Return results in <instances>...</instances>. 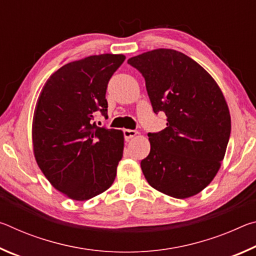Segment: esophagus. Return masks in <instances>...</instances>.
Returning a JSON list of instances; mask_svg holds the SVG:
<instances>
[{"label":"esophagus","instance_id":"esophagus-1","mask_svg":"<svg viewBox=\"0 0 256 256\" xmlns=\"http://www.w3.org/2000/svg\"><path fill=\"white\" fill-rule=\"evenodd\" d=\"M123 134H124V138L125 140H130V138H134L138 134V132L136 130H123Z\"/></svg>","mask_w":256,"mask_h":256}]
</instances>
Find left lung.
Here are the masks:
<instances>
[{"label": "left lung", "mask_w": 256, "mask_h": 256, "mask_svg": "<svg viewBox=\"0 0 256 256\" xmlns=\"http://www.w3.org/2000/svg\"><path fill=\"white\" fill-rule=\"evenodd\" d=\"M128 63L144 78L154 112L167 116L166 128L148 133L146 180L172 198L196 196L218 172L230 136L222 90L200 64L174 50L146 52Z\"/></svg>", "instance_id": "left-lung-1"}]
</instances>
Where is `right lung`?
Segmentation results:
<instances>
[{
  "label": "right lung",
  "instance_id": "add662e5",
  "mask_svg": "<svg viewBox=\"0 0 256 256\" xmlns=\"http://www.w3.org/2000/svg\"><path fill=\"white\" fill-rule=\"evenodd\" d=\"M122 54H102L58 68L42 86L32 120L34 154L46 178L73 200L110 188L123 157L120 130L97 126L107 115L106 90Z\"/></svg>",
  "mask_w": 256,
  "mask_h": 256
}]
</instances>
